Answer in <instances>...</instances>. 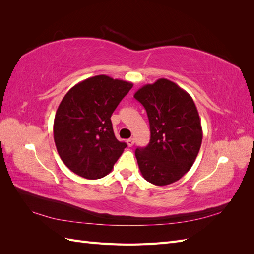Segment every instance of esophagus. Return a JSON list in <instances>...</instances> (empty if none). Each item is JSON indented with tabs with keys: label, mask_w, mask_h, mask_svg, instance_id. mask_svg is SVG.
<instances>
[{
	"label": "esophagus",
	"mask_w": 254,
	"mask_h": 254,
	"mask_svg": "<svg viewBox=\"0 0 254 254\" xmlns=\"http://www.w3.org/2000/svg\"><path fill=\"white\" fill-rule=\"evenodd\" d=\"M126 143H127V145L129 146V147H131V146L134 144V139H133V137H130V139H128L126 141Z\"/></svg>",
	"instance_id": "obj_1"
}]
</instances>
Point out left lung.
<instances>
[{"instance_id":"8db88e82","label":"left lung","mask_w":254,"mask_h":254,"mask_svg":"<svg viewBox=\"0 0 254 254\" xmlns=\"http://www.w3.org/2000/svg\"><path fill=\"white\" fill-rule=\"evenodd\" d=\"M134 98L144 106L150 127L149 144L135 150L142 176L160 187L178 181L194 164L202 142L193 98L165 78L145 84Z\"/></svg>"}]
</instances>
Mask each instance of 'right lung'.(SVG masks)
Masks as SVG:
<instances>
[{
	"mask_svg": "<svg viewBox=\"0 0 254 254\" xmlns=\"http://www.w3.org/2000/svg\"><path fill=\"white\" fill-rule=\"evenodd\" d=\"M133 83L97 75L84 79L61 101L54 141L63 162L86 179L108 175L126 148L114 135L111 115Z\"/></svg>",
	"mask_w": 254,
	"mask_h": 254,
	"instance_id": "add662e5",
	"label": "right lung"
}]
</instances>
